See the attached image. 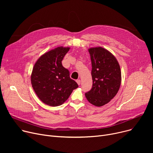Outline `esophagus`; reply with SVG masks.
I'll return each mask as SVG.
<instances>
[{"instance_id": "obj_1", "label": "esophagus", "mask_w": 153, "mask_h": 153, "mask_svg": "<svg viewBox=\"0 0 153 153\" xmlns=\"http://www.w3.org/2000/svg\"><path fill=\"white\" fill-rule=\"evenodd\" d=\"M76 82H77V84H78V85H80V84H81V80H80V79H77V80H76Z\"/></svg>"}]
</instances>
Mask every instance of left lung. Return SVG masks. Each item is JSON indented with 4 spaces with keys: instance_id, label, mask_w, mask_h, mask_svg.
Here are the masks:
<instances>
[{
    "instance_id": "1",
    "label": "left lung",
    "mask_w": 153,
    "mask_h": 153,
    "mask_svg": "<svg viewBox=\"0 0 153 153\" xmlns=\"http://www.w3.org/2000/svg\"><path fill=\"white\" fill-rule=\"evenodd\" d=\"M92 62V87L85 94L93 105L102 107L113 99L120 89L122 74L115 56L102 47L89 48Z\"/></svg>"
}]
</instances>
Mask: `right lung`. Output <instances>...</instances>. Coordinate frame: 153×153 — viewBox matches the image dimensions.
Here are the masks:
<instances>
[{"instance_id": "obj_1", "label": "right lung", "mask_w": 153, "mask_h": 153, "mask_svg": "<svg viewBox=\"0 0 153 153\" xmlns=\"http://www.w3.org/2000/svg\"><path fill=\"white\" fill-rule=\"evenodd\" d=\"M69 47L58 46L42 55L33 66L31 74L32 87L44 103L57 107L66 102L72 92L78 87L69 77V71L61 61Z\"/></svg>"}]
</instances>
